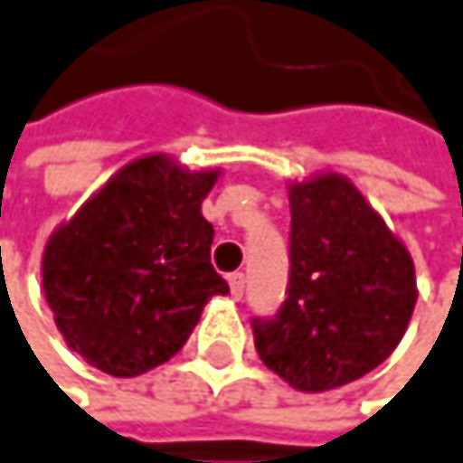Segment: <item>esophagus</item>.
Listing matches in <instances>:
<instances>
[{"mask_svg": "<svg viewBox=\"0 0 463 463\" xmlns=\"http://www.w3.org/2000/svg\"><path fill=\"white\" fill-rule=\"evenodd\" d=\"M227 282H230V293H233V299H241L244 288H247V277L241 271H233V274L227 277Z\"/></svg>", "mask_w": 463, "mask_h": 463, "instance_id": "obj_1", "label": "esophagus"}]
</instances>
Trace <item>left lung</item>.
<instances>
[{"instance_id":"obj_1","label":"left lung","mask_w":463,"mask_h":463,"mask_svg":"<svg viewBox=\"0 0 463 463\" xmlns=\"http://www.w3.org/2000/svg\"><path fill=\"white\" fill-rule=\"evenodd\" d=\"M285 302L252 318L263 365L302 392L371 373L401 343L414 302V263L384 219L343 175L290 186Z\"/></svg>"}]
</instances>
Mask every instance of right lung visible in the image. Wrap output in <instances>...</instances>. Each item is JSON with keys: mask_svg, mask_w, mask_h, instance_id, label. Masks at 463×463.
I'll list each match as a JSON object with an SVG mask.
<instances>
[{"mask_svg": "<svg viewBox=\"0 0 463 463\" xmlns=\"http://www.w3.org/2000/svg\"><path fill=\"white\" fill-rule=\"evenodd\" d=\"M213 173L167 156L123 167L43 252V290L68 345L92 368L139 376L175 356L205 302L227 293L211 266L213 224L200 213Z\"/></svg>", "mask_w": 463, "mask_h": 463, "instance_id": "right-lung-1", "label": "right lung"}]
</instances>
